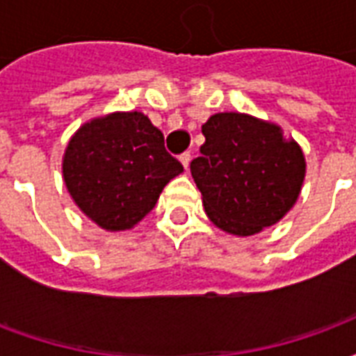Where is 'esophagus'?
<instances>
[{
	"instance_id": "obj_1",
	"label": "esophagus",
	"mask_w": 356,
	"mask_h": 356,
	"mask_svg": "<svg viewBox=\"0 0 356 356\" xmlns=\"http://www.w3.org/2000/svg\"><path fill=\"white\" fill-rule=\"evenodd\" d=\"M179 160H181V163H183L185 168H188V163H191V152H188V150L183 152V154L179 156Z\"/></svg>"
}]
</instances>
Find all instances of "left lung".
<instances>
[{
	"label": "left lung",
	"mask_w": 356,
	"mask_h": 356,
	"mask_svg": "<svg viewBox=\"0 0 356 356\" xmlns=\"http://www.w3.org/2000/svg\"><path fill=\"white\" fill-rule=\"evenodd\" d=\"M206 143L191 162L206 213L225 232L250 236L280 221L305 177L298 143L275 124L223 112L202 125Z\"/></svg>",
	"instance_id": "1"
}]
</instances>
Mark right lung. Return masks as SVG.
<instances>
[{
	"label": "right lung",
	"mask_w": 356,
	"mask_h": 356,
	"mask_svg": "<svg viewBox=\"0 0 356 356\" xmlns=\"http://www.w3.org/2000/svg\"><path fill=\"white\" fill-rule=\"evenodd\" d=\"M181 171L162 131L140 112H118L80 127L63 162L74 202L106 231L139 223Z\"/></svg>",
	"instance_id": "right-lung-1"
}]
</instances>
